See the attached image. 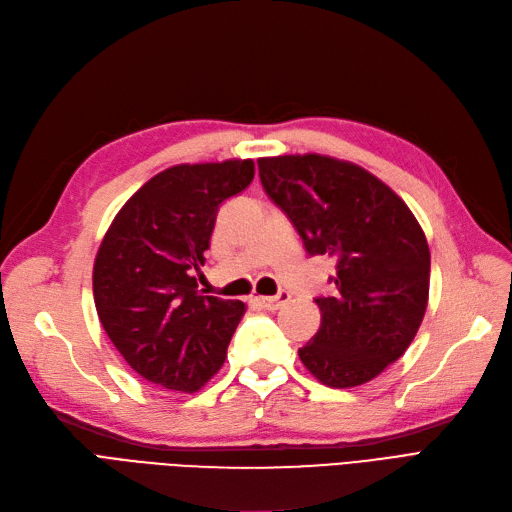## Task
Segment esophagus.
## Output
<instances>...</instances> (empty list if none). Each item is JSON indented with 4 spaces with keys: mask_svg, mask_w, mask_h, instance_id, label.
Returning a JSON list of instances; mask_svg holds the SVG:
<instances>
[{
    "mask_svg": "<svg viewBox=\"0 0 512 512\" xmlns=\"http://www.w3.org/2000/svg\"><path fill=\"white\" fill-rule=\"evenodd\" d=\"M290 300V294L288 292H279L277 296H254L252 302L256 306H260V309H267V311H277L281 304H285Z\"/></svg>",
    "mask_w": 512,
    "mask_h": 512,
    "instance_id": "34e87169",
    "label": "esophagus"
}]
</instances>
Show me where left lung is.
I'll return each instance as SVG.
<instances>
[{
    "label": "left lung",
    "instance_id": "1",
    "mask_svg": "<svg viewBox=\"0 0 512 512\" xmlns=\"http://www.w3.org/2000/svg\"><path fill=\"white\" fill-rule=\"evenodd\" d=\"M262 189L311 256L336 260L332 296L315 298L321 325L298 351L319 382H370L412 344L424 319L431 252L405 201L380 178L327 155L258 159Z\"/></svg>",
    "mask_w": 512,
    "mask_h": 512
}]
</instances>
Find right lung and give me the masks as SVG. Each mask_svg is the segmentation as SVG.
Listing matches in <instances>:
<instances>
[{
	"label": "right lung",
	"mask_w": 512,
	"mask_h": 512,
	"mask_svg": "<svg viewBox=\"0 0 512 512\" xmlns=\"http://www.w3.org/2000/svg\"><path fill=\"white\" fill-rule=\"evenodd\" d=\"M252 178V159L172 166L126 201L100 243L98 319L132 370L157 386L195 393L227 357L245 304L203 296L193 269L206 262L220 203Z\"/></svg>",
	"instance_id": "1"
}]
</instances>
